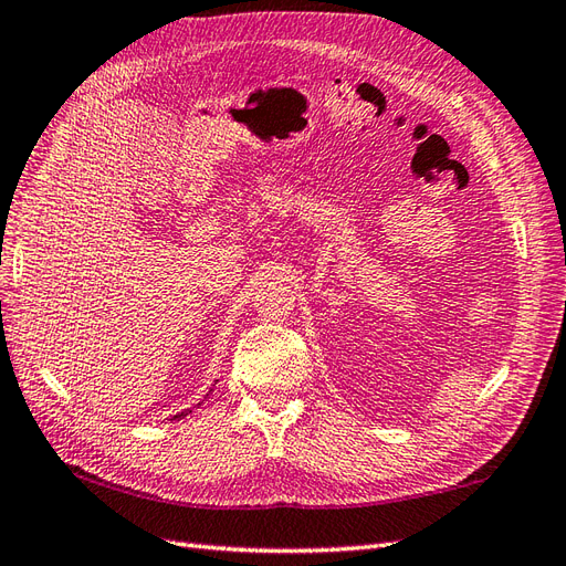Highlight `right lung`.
I'll return each mask as SVG.
<instances>
[{
	"instance_id": "obj_1",
	"label": "right lung",
	"mask_w": 566,
	"mask_h": 566,
	"mask_svg": "<svg viewBox=\"0 0 566 566\" xmlns=\"http://www.w3.org/2000/svg\"><path fill=\"white\" fill-rule=\"evenodd\" d=\"M188 412H190V410H188ZM188 412H180V415H176V417H174V419H180V417H186V415H188Z\"/></svg>"
}]
</instances>
